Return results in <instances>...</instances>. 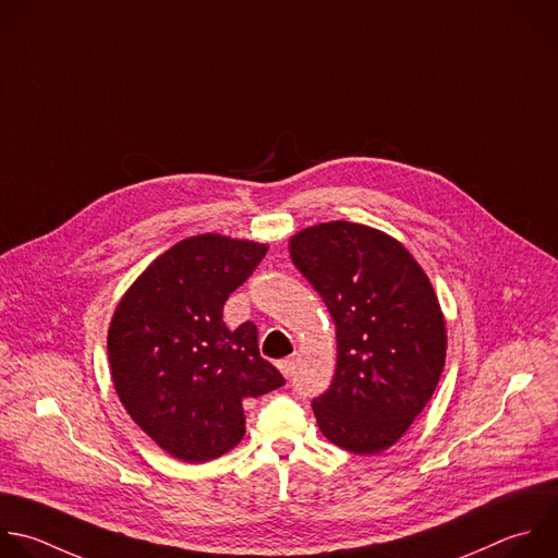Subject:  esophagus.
Instances as JSON below:
<instances>
[{
  "instance_id": "obj_1",
  "label": "esophagus",
  "mask_w": 558,
  "mask_h": 558,
  "mask_svg": "<svg viewBox=\"0 0 558 558\" xmlns=\"http://www.w3.org/2000/svg\"><path fill=\"white\" fill-rule=\"evenodd\" d=\"M295 365H298V356H295V354H291V356L278 361V367H280V373H282L284 377H291V375H293Z\"/></svg>"
}]
</instances>
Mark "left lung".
<instances>
[{
    "label": "left lung",
    "instance_id": "obj_1",
    "mask_svg": "<svg viewBox=\"0 0 558 558\" xmlns=\"http://www.w3.org/2000/svg\"><path fill=\"white\" fill-rule=\"evenodd\" d=\"M289 250L337 326L335 379L313 399L317 425L345 451L379 453L442 375L447 330L432 282L399 241L350 221L306 228Z\"/></svg>",
    "mask_w": 558,
    "mask_h": 558
}]
</instances>
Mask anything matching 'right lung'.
Masks as SVG:
<instances>
[{
	"label": "right lung",
	"mask_w": 558,
	"mask_h": 558,
	"mask_svg": "<svg viewBox=\"0 0 558 558\" xmlns=\"http://www.w3.org/2000/svg\"><path fill=\"white\" fill-rule=\"evenodd\" d=\"M267 245L219 234L163 252L120 300L107 337L116 392L170 456L208 462L245 436L243 401L284 386L260 356L254 322L230 330L223 306Z\"/></svg>",
	"instance_id": "obj_1"
}]
</instances>
